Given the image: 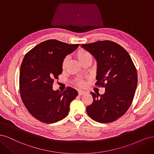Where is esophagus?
I'll return each mask as SVG.
<instances>
[{"label":"esophagus","instance_id":"1","mask_svg":"<svg viewBox=\"0 0 154 154\" xmlns=\"http://www.w3.org/2000/svg\"><path fill=\"white\" fill-rule=\"evenodd\" d=\"M78 93H79V95L81 96V95H84V94L86 93V92H85V91H79Z\"/></svg>","mask_w":154,"mask_h":154}]
</instances>
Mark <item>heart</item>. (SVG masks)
I'll return each mask as SVG.
<instances>
[{
	"instance_id": "obj_1",
	"label": "heart",
	"mask_w": 154,
	"mask_h": 154,
	"mask_svg": "<svg viewBox=\"0 0 154 154\" xmlns=\"http://www.w3.org/2000/svg\"><path fill=\"white\" fill-rule=\"evenodd\" d=\"M76 57L79 60V61L80 62V63L81 64L84 61L88 60V59H91V56L90 54V52H88L87 51L84 50V49H83V48H80L76 53ZM67 63H68V58L65 57L63 59V62H62V68L63 69V70L66 68ZM78 85L79 86L82 87V86H84V83L80 81L78 82Z\"/></svg>"
}]
</instances>
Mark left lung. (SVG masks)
Listing matches in <instances>:
<instances>
[{
  "label": "left lung",
  "instance_id": "obj_1",
  "mask_svg": "<svg viewBox=\"0 0 154 154\" xmlns=\"http://www.w3.org/2000/svg\"><path fill=\"white\" fill-rule=\"evenodd\" d=\"M81 47L97 62L95 85L105 87L103 95L91 92L93 103L86 111L92 120L109 123L122 116L133 100L137 75L129 54L120 45L111 41L82 44Z\"/></svg>",
  "mask_w": 154,
  "mask_h": 154
}]
</instances>
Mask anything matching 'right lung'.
I'll return each mask as SVG.
<instances>
[{
	"mask_svg": "<svg viewBox=\"0 0 154 154\" xmlns=\"http://www.w3.org/2000/svg\"><path fill=\"white\" fill-rule=\"evenodd\" d=\"M79 46L48 39L24 56L20 70V93L27 111L39 121L55 123L68 115L78 92L71 87L63 92L54 91L52 84L62 73L63 59Z\"/></svg>",
	"mask_w": 154,
	"mask_h": 154,
	"instance_id": "right-lung-1",
	"label": "right lung"
}]
</instances>
